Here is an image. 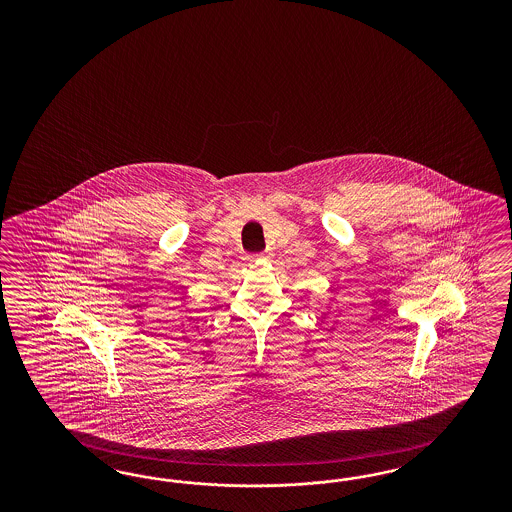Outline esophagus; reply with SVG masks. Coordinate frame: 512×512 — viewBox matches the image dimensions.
Returning <instances> with one entry per match:
<instances>
[{
	"label": "esophagus",
	"mask_w": 512,
	"mask_h": 512,
	"mask_svg": "<svg viewBox=\"0 0 512 512\" xmlns=\"http://www.w3.org/2000/svg\"><path fill=\"white\" fill-rule=\"evenodd\" d=\"M268 257H270V253H259V255H255L251 259H268Z\"/></svg>",
	"instance_id": "34e87169"
}]
</instances>
